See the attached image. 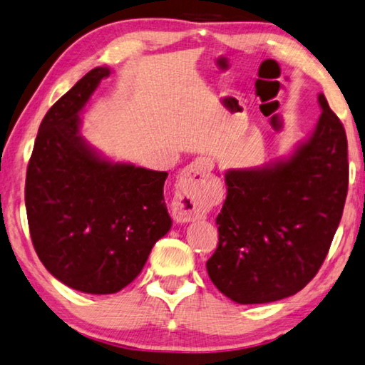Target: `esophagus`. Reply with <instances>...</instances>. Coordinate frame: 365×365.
I'll return each instance as SVG.
<instances>
[{"label": "esophagus", "instance_id": "obj_1", "mask_svg": "<svg viewBox=\"0 0 365 365\" xmlns=\"http://www.w3.org/2000/svg\"><path fill=\"white\" fill-rule=\"evenodd\" d=\"M213 166L212 158L199 157L182 170L175 199L171 202L173 218L178 223H189L200 218L202 200H204L202 184L205 182V178L213 170Z\"/></svg>", "mask_w": 365, "mask_h": 365}]
</instances>
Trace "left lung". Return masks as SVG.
Wrapping results in <instances>:
<instances>
[{
	"mask_svg": "<svg viewBox=\"0 0 365 365\" xmlns=\"http://www.w3.org/2000/svg\"><path fill=\"white\" fill-rule=\"evenodd\" d=\"M314 133L289 157L228 170L208 277L237 304H265L301 291L324 264L348 194V140L319 93Z\"/></svg>",
	"mask_w": 365,
	"mask_h": 365,
	"instance_id": "obj_1",
	"label": "left lung"
}]
</instances>
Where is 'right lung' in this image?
<instances>
[{"instance_id":"obj_1","label":"right lung","mask_w":365,"mask_h":365,"mask_svg":"<svg viewBox=\"0 0 365 365\" xmlns=\"http://www.w3.org/2000/svg\"><path fill=\"white\" fill-rule=\"evenodd\" d=\"M110 74L92 69L48 110L26 178L35 252L53 277L87 294L128 286L171 228L168 173L113 163L81 135V111Z\"/></svg>"}]
</instances>
